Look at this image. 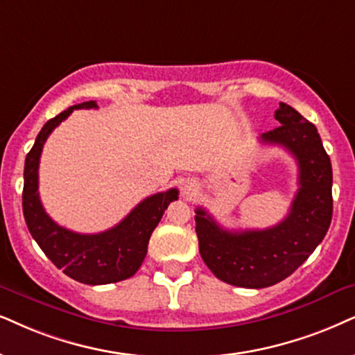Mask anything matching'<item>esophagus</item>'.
<instances>
[{
  "label": "esophagus",
  "instance_id": "1",
  "mask_svg": "<svg viewBox=\"0 0 355 355\" xmlns=\"http://www.w3.org/2000/svg\"><path fill=\"white\" fill-rule=\"evenodd\" d=\"M193 191H195V185H193V183H190V182H187L185 187H183V193H185V195H191Z\"/></svg>",
  "mask_w": 355,
  "mask_h": 355
}]
</instances>
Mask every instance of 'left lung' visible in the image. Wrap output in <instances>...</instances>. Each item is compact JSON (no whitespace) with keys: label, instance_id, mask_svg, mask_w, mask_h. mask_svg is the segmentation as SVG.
<instances>
[{"label":"left lung","instance_id":"1","mask_svg":"<svg viewBox=\"0 0 355 355\" xmlns=\"http://www.w3.org/2000/svg\"><path fill=\"white\" fill-rule=\"evenodd\" d=\"M280 123L260 136L282 146L298 164V191L284 221L267 230L227 231L196 208L201 259L219 280L242 288H266L285 280L324 239L333 218V168L315 124L280 103Z\"/></svg>","mask_w":355,"mask_h":355}]
</instances>
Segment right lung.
Instances as JSON below:
<instances>
[{"label":"right lung","mask_w":355,"mask_h":355,"mask_svg":"<svg viewBox=\"0 0 355 355\" xmlns=\"http://www.w3.org/2000/svg\"><path fill=\"white\" fill-rule=\"evenodd\" d=\"M98 107L95 101L70 106L49 119L35 137L24 164L22 213L31 236L57 268L80 284L106 285L132 277L144 262L147 244L164 211L178 200L177 188L155 193L141 201L123 221L98 234H78L58 226L44 209L39 198V160L47 137L73 110Z\"/></svg>","instance_id":"obj_1"}]
</instances>
